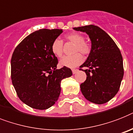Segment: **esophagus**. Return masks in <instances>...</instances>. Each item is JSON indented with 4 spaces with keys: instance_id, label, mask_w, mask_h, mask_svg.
Here are the masks:
<instances>
[{
    "instance_id": "esophagus-1",
    "label": "esophagus",
    "mask_w": 133,
    "mask_h": 133,
    "mask_svg": "<svg viewBox=\"0 0 133 133\" xmlns=\"http://www.w3.org/2000/svg\"><path fill=\"white\" fill-rule=\"evenodd\" d=\"M78 71H79L78 69H72V72H73V74H75V73H76Z\"/></svg>"
}]
</instances>
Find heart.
Here are the masks:
<instances>
[{
  "label": "heart",
  "mask_w": 133,
  "mask_h": 133,
  "mask_svg": "<svg viewBox=\"0 0 133 133\" xmlns=\"http://www.w3.org/2000/svg\"><path fill=\"white\" fill-rule=\"evenodd\" d=\"M64 38L66 41H70L75 44L73 50L74 54L63 57L60 60V65L69 68L75 67L83 61V57L81 54L85 56H89L92 51V46L88 42L85 41L84 36L78 32L67 34ZM51 49L52 53L56 56L62 57L63 54V41L59 39H55L51 44Z\"/></svg>",
  "instance_id": "heart-1"
}]
</instances>
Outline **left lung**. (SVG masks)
<instances>
[{
	"label": "left lung",
	"instance_id": "8db88e82",
	"mask_svg": "<svg viewBox=\"0 0 133 133\" xmlns=\"http://www.w3.org/2000/svg\"><path fill=\"white\" fill-rule=\"evenodd\" d=\"M74 30L86 32L92 42L91 53L79 66V70L85 71L87 75L80 85L81 91L89 101L98 105L105 103L118 93L123 78L121 52L114 40L98 26L88 25Z\"/></svg>",
	"mask_w": 133,
	"mask_h": 133
}]
</instances>
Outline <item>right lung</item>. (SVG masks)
Returning <instances> with one entry per match:
<instances>
[{"label": "right lung", "mask_w": 133, "mask_h": 133, "mask_svg": "<svg viewBox=\"0 0 133 133\" xmlns=\"http://www.w3.org/2000/svg\"><path fill=\"white\" fill-rule=\"evenodd\" d=\"M61 29H40L30 34L15 48L11 60V77L19 99L32 108L47 109L58 99L63 79L72 75L69 68L57 69L51 46Z\"/></svg>", "instance_id": "obj_1"}]
</instances>
